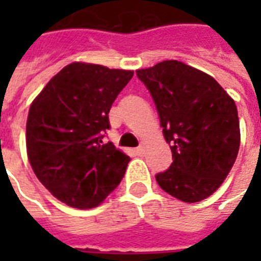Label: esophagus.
I'll use <instances>...</instances> for the list:
<instances>
[{
	"mask_svg": "<svg viewBox=\"0 0 261 261\" xmlns=\"http://www.w3.org/2000/svg\"><path fill=\"white\" fill-rule=\"evenodd\" d=\"M137 154L138 155H142L143 153H145V143H141V146H138L137 147Z\"/></svg>",
	"mask_w": 261,
	"mask_h": 261,
	"instance_id": "34e87169",
	"label": "esophagus"
}]
</instances>
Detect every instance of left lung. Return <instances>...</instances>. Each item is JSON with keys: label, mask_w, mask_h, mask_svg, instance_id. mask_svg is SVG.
Returning <instances> with one entry per match:
<instances>
[{"label": "left lung", "mask_w": 261, "mask_h": 261, "mask_svg": "<svg viewBox=\"0 0 261 261\" xmlns=\"http://www.w3.org/2000/svg\"><path fill=\"white\" fill-rule=\"evenodd\" d=\"M154 100L173 163L155 180L186 203L200 202L218 190L240 149L234 100L211 75L178 61L137 70Z\"/></svg>", "instance_id": "obj_1"}]
</instances>
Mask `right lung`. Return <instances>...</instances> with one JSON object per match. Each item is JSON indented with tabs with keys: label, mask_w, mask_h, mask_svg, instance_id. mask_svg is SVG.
I'll return each instance as SVG.
<instances>
[{
	"label": "right lung",
	"mask_w": 261,
	"mask_h": 261,
	"mask_svg": "<svg viewBox=\"0 0 261 261\" xmlns=\"http://www.w3.org/2000/svg\"><path fill=\"white\" fill-rule=\"evenodd\" d=\"M134 71L74 62L31 104L27 153L36 177L75 208L98 206L119 186L130 157L102 138L108 114Z\"/></svg>",
	"instance_id": "right-lung-1"
}]
</instances>
